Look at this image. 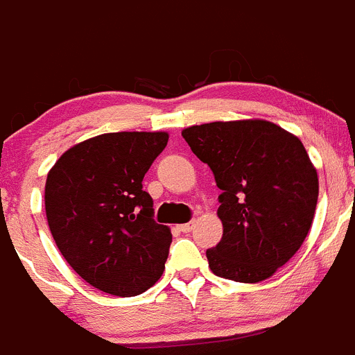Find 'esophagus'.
<instances>
[{
	"label": "esophagus",
	"instance_id": "obj_1",
	"mask_svg": "<svg viewBox=\"0 0 355 355\" xmlns=\"http://www.w3.org/2000/svg\"><path fill=\"white\" fill-rule=\"evenodd\" d=\"M178 229H180L182 232H191V230L194 229V222H189V223H180V225H178Z\"/></svg>",
	"mask_w": 355,
	"mask_h": 355
}]
</instances>
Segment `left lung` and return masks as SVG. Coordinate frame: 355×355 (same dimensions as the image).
I'll return each mask as SVG.
<instances>
[{
    "label": "left lung",
    "mask_w": 355,
    "mask_h": 355,
    "mask_svg": "<svg viewBox=\"0 0 355 355\" xmlns=\"http://www.w3.org/2000/svg\"><path fill=\"white\" fill-rule=\"evenodd\" d=\"M182 137L222 191L223 236L206 251L211 272L236 283L269 279L314 220L319 178L304 144L265 119L189 126Z\"/></svg>",
    "instance_id": "obj_1"
}]
</instances>
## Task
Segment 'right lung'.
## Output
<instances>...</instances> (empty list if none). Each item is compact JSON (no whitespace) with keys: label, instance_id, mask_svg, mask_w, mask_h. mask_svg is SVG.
I'll return each mask as SVG.
<instances>
[{"label":"right lung","instance_id":"obj_1","mask_svg":"<svg viewBox=\"0 0 355 355\" xmlns=\"http://www.w3.org/2000/svg\"><path fill=\"white\" fill-rule=\"evenodd\" d=\"M166 132L104 133L65 150L48 171L44 209L55 244L88 284L135 297L156 284L171 244L154 222L144 175Z\"/></svg>","mask_w":355,"mask_h":355}]
</instances>
